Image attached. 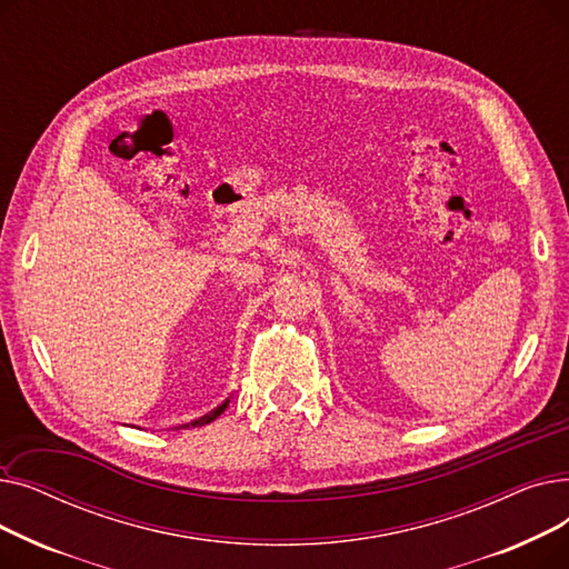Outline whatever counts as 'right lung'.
Returning <instances> with one entry per match:
<instances>
[{
  "label": "right lung",
  "instance_id": "obj_1",
  "mask_svg": "<svg viewBox=\"0 0 569 569\" xmlns=\"http://www.w3.org/2000/svg\"><path fill=\"white\" fill-rule=\"evenodd\" d=\"M228 403H230V399L228 401H223L217 410H212V412H209V415H204V417H200V420H196V422H191V427H202V425H209V422H214L217 420V417L228 408ZM187 429H189V425H184Z\"/></svg>",
  "mask_w": 569,
  "mask_h": 569
}]
</instances>
